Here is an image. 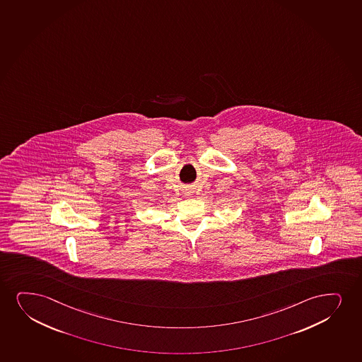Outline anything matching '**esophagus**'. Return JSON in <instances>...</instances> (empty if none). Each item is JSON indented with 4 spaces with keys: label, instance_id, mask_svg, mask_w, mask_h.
<instances>
[{
    "label": "esophagus",
    "instance_id": "obj_1",
    "mask_svg": "<svg viewBox=\"0 0 362 362\" xmlns=\"http://www.w3.org/2000/svg\"><path fill=\"white\" fill-rule=\"evenodd\" d=\"M187 192V195H190V194H192V190H190V189H187V192Z\"/></svg>",
    "mask_w": 362,
    "mask_h": 362
}]
</instances>
